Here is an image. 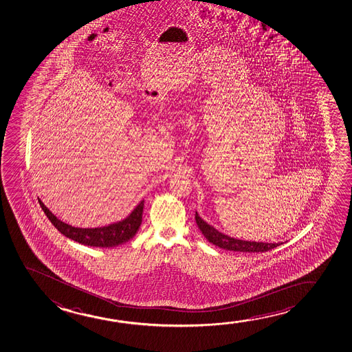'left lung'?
Masks as SVG:
<instances>
[{
  "label": "left lung",
  "mask_w": 352,
  "mask_h": 352,
  "mask_svg": "<svg viewBox=\"0 0 352 352\" xmlns=\"http://www.w3.org/2000/svg\"><path fill=\"white\" fill-rule=\"evenodd\" d=\"M195 222L205 238L216 247L238 252H265L279 247L282 243H257V241H241L231 236H225L223 233L215 230L212 226L208 225L199 215L195 212Z\"/></svg>",
  "instance_id": "8db88e82"
}]
</instances>
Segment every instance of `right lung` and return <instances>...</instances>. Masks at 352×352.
Instances as JSON below:
<instances>
[{"label":"right lung","instance_id":"add662e5","mask_svg":"<svg viewBox=\"0 0 352 352\" xmlns=\"http://www.w3.org/2000/svg\"><path fill=\"white\" fill-rule=\"evenodd\" d=\"M38 203L41 205L43 212L47 216L48 220L52 222V225L62 234L84 245L97 248L116 247L126 243L136 236L137 231L142 223V214H143V206H144V200H142L126 220L121 221L114 225L107 226L102 228H75L73 226L67 225L62 221L58 220L57 217L43 205L41 200H38Z\"/></svg>","mask_w":352,"mask_h":352}]
</instances>
